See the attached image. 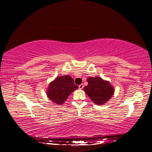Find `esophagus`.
<instances>
[{
  "label": "esophagus",
  "instance_id": "1",
  "mask_svg": "<svg viewBox=\"0 0 152 152\" xmlns=\"http://www.w3.org/2000/svg\"><path fill=\"white\" fill-rule=\"evenodd\" d=\"M78 88H79V89H82L84 88V84H80V85L78 86Z\"/></svg>",
  "mask_w": 152,
  "mask_h": 152
}]
</instances>
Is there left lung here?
Here are the masks:
<instances>
[{
	"mask_svg": "<svg viewBox=\"0 0 152 152\" xmlns=\"http://www.w3.org/2000/svg\"><path fill=\"white\" fill-rule=\"evenodd\" d=\"M87 81L88 85L84 87V91L96 104H105L114 94V88L111 84L101 77H90Z\"/></svg>",
	"mask_w": 152,
	"mask_h": 152,
	"instance_id": "1",
	"label": "left lung"
}]
</instances>
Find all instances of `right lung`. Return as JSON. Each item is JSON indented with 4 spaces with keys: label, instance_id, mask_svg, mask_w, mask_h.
<instances>
[{
    "label": "right lung",
    "instance_id": "add662e5",
    "mask_svg": "<svg viewBox=\"0 0 152 152\" xmlns=\"http://www.w3.org/2000/svg\"><path fill=\"white\" fill-rule=\"evenodd\" d=\"M74 82L69 75L58 76L49 84L46 92L48 99L57 104H63L69 95L78 88Z\"/></svg>",
    "mask_w": 152,
    "mask_h": 152
}]
</instances>
